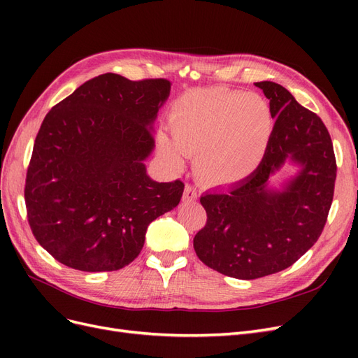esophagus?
Segmentation results:
<instances>
[{
  "label": "esophagus",
  "instance_id": "obj_1",
  "mask_svg": "<svg viewBox=\"0 0 358 358\" xmlns=\"http://www.w3.org/2000/svg\"><path fill=\"white\" fill-rule=\"evenodd\" d=\"M197 199V192L192 187L187 185L185 191H183V200L185 201H191V200H196Z\"/></svg>",
  "mask_w": 358,
  "mask_h": 358
}]
</instances>
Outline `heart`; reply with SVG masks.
<instances>
[{"label":"heart","instance_id":"b5f03b06","mask_svg":"<svg viewBox=\"0 0 358 358\" xmlns=\"http://www.w3.org/2000/svg\"><path fill=\"white\" fill-rule=\"evenodd\" d=\"M171 138L158 136L159 154L179 167L192 155L197 176L209 185L248 178L263 161L273 133L267 101L255 92L203 90L188 92L169 115Z\"/></svg>","mask_w":358,"mask_h":358}]
</instances>
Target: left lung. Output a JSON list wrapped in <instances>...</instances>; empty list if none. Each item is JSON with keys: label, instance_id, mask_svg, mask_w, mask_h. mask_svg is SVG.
<instances>
[{"label": "left lung", "instance_id": "left-lung-1", "mask_svg": "<svg viewBox=\"0 0 358 358\" xmlns=\"http://www.w3.org/2000/svg\"><path fill=\"white\" fill-rule=\"evenodd\" d=\"M255 86L270 100L275 117L266 155L251 176L203 194L208 221L194 237V249L206 266L246 280L289 267L318 241L338 170L321 117L284 86L267 80ZM287 159L301 166L299 173L282 190L268 189V179Z\"/></svg>", "mask_w": 358, "mask_h": 358}]
</instances>
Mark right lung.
Segmentation results:
<instances>
[{
	"label": "right lung",
	"instance_id": "add662e5",
	"mask_svg": "<svg viewBox=\"0 0 358 358\" xmlns=\"http://www.w3.org/2000/svg\"><path fill=\"white\" fill-rule=\"evenodd\" d=\"M170 88L166 79L106 73L46 115L25 204L32 234L59 263L82 272L122 268L142 251L148 225L179 204L183 182H155L145 166Z\"/></svg>",
	"mask_w": 358,
	"mask_h": 358
}]
</instances>
